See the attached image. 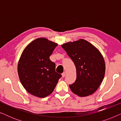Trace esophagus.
I'll list each match as a JSON object with an SVG mask.
<instances>
[{"mask_svg":"<svg viewBox=\"0 0 121 121\" xmlns=\"http://www.w3.org/2000/svg\"><path fill=\"white\" fill-rule=\"evenodd\" d=\"M62 77H64L65 76V75H66V73L64 72H63V73L62 74Z\"/></svg>","mask_w":121,"mask_h":121,"instance_id":"34e87169","label":"esophagus"}]
</instances>
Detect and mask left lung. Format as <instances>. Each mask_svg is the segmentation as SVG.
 <instances>
[{
    "label": "left lung",
    "instance_id": "8db88e82",
    "mask_svg": "<svg viewBox=\"0 0 121 121\" xmlns=\"http://www.w3.org/2000/svg\"><path fill=\"white\" fill-rule=\"evenodd\" d=\"M62 47L74 62L77 70L72 91L80 97L91 95L98 89L105 73L104 58L96 48L83 39L65 43Z\"/></svg>",
    "mask_w": 121,
    "mask_h": 121
}]
</instances>
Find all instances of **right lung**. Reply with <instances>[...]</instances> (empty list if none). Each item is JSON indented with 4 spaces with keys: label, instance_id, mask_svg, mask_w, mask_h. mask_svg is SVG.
Segmentation results:
<instances>
[{
    "label": "right lung",
    "instance_id": "right-lung-1",
    "mask_svg": "<svg viewBox=\"0 0 121 121\" xmlns=\"http://www.w3.org/2000/svg\"><path fill=\"white\" fill-rule=\"evenodd\" d=\"M58 44L45 38L31 42L19 59L17 72L20 80L30 94L45 97L53 91L62 75L56 72V64L49 57Z\"/></svg>",
    "mask_w": 121,
    "mask_h": 121
}]
</instances>
